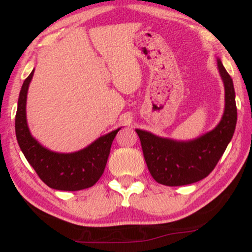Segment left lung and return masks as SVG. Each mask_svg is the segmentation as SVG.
I'll list each match as a JSON object with an SVG mask.
<instances>
[{
    "label": "left lung",
    "instance_id": "8db88e82",
    "mask_svg": "<svg viewBox=\"0 0 252 252\" xmlns=\"http://www.w3.org/2000/svg\"><path fill=\"white\" fill-rule=\"evenodd\" d=\"M225 85V111L220 123L212 131L189 142L161 138L136 130L150 174L164 186H184L200 181L215 169L232 138L237 123L235 89L230 74L218 60Z\"/></svg>",
    "mask_w": 252,
    "mask_h": 252
}]
</instances>
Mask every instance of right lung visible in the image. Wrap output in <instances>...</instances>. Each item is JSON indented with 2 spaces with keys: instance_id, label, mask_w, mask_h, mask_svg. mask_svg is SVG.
<instances>
[{
  "instance_id": "obj_1",
  "label": "right lung",
  "mask_w": 252,
  "mask_h": 252,
  "mask_svg": "<svg viewBox=\"0 0 252 252\" xmlns=\"http://www.w3.org/2000/svg\"><path fill=\"white\" fill-rule=\"evenodd\" d=\"M33 72L26 78L20 91L15 116L17 143L25 158L51 189L80 190L94 186L103 175L112 141L120 129L102 136L88 148L72 154H58L43 148L32 137L26 121V99Z\"/></svg>"
}]
</instances>
